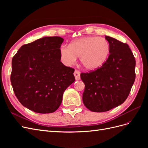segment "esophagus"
Returning <instances> with one entry per match:
<instances>
[{"mask_svg":"<svg viewBox=\"0 0 148 148\" xmlns=\"http://www.w3.org/2000/svg\"><path fill=\"white\" fill-rule=\"evenodd\" d=\"M74 75L76 80H79L80 79V71L78 70H75Z\"/></svg>","mask_w":148,"mask_h":148,"instance_id":"1","label":"esophagus"}]
</instances>
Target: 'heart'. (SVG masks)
I'll list each match as a JSON object with an SVG mask.
<instances>
[{
    "label": "heart",
    "mask_w": 148,
    "mask_h": 148,
    "mask_svg": "<svg viewBox=\"0 0 148 148\" xmlns=\"http://www.w3.org/2000/svg\"><path fill=\"white\" fill-rule=\"evenodd\" d=\"M62 59L66 65H73L80 57L82 65L88 70L99 69L106 62L110 53L109 42L103 38L89 36L62 45L60 49Z\"/></svg>",
    "instance_id": "b5f03b06"
}]
</instances>
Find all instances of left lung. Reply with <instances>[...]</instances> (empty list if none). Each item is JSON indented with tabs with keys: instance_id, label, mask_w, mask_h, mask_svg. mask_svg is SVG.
I'll return each mask as SVG.
<instances>
[{
	"instance_id": "1",
	"label": "left lung",
	"mask_w": 148,
	"mask_h": 148,
	"mask_svg": "<svg viewBox=\"0 0 148 148\" xmlns=\"http://www.w3.org/2000/svg\"><path fill=\"white\" fill-rule=\"evenodd\" d=\"M110 54L99 69L82 73L85 87L83 102L92 112H102L122 104L127 99L135 79L136 61L130 48L106 36Z\"/></svg>"
}]
</instances>
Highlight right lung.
Returning <instances> with one entry per match:
<instances>
[{
    "label": "right lung",
    "instance_id": "1",
    "mask_svg": "<svg viewBox=\"0 0 148 148\" xmlns=\"http://www.w3.org/2000/svg\"><path fill=\"white\" fill-rule=\"evenodd\" d=\"M64 39L44 37L22 46L12 61L11 84L17 99L29 110L52 113L75 80V69L60 62Z\"/></svg>",
    "mask_w": 148,
    "mask_h": 148
}]
</instances>
